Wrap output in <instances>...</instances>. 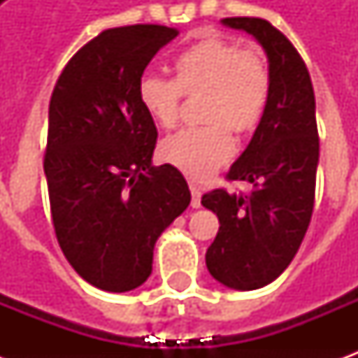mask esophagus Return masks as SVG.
<instances>
[{
    "instance_id": "1",
    "label": "esophagus",
    "mask_w": 358,
    "mask_h": 358,
    "mask_svg": "<svg viewBox=\"0 0 358 358\" xmlns=\"http://www.w3.org/2000/svg\"><path fill=\"white\" fill-rule=\"evenodd\" d=\"M189 192H192V207L194 209H199L201 207V189L197 184L189 182Z\"/></svg>"
}]
</instances>
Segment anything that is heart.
<instances>
[{
  "label": "heart",
  "instance_id": "obj_1",
  "mask_svg": "<svg viewBox=\"0 0 358 358\" xmlns=\"http://www.w3.org/2000/svg\"><path fill=\"white\" fill-rule=\"evenodd\" d=\"M270 69L255 48L220 36L203 38L174 59V78L143 74L138 82V101L161 128L178 120L180 97L201 95V128L172 134L161 143L164 163L194 180L209 178L234 155V138L253 132L268 107Z\"/></svg>",
  "mask_w": 358,
  "mask_h": 358
}]
</instances>
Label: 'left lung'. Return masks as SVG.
I'll return each instance as SVG.
<instances>
[{"mask_svg": "<svg viewBox=\"0 0 358 358\" xmlns=\"http://www.w3.org/2000/svg\"><path fill=\"white\" fill-rule=\"evenodd\" d=\"M222 24L243 30L268 57V107L240 159L226 174L248 180V195L213 189L201 197L220 228L205 255L210 276L232 289H259L292 263L315 207L318 128L307 65L293 43L264 19L230 17Z\"/></svg>", "mask_w": 358, "mask_h": 358, "instance_id": "8db88e82", "label": "left lung"}]
</instances>
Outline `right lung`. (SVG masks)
<instances>
[{"instance_id":"add662e5","label":"right lung","mask_w":358,"mask_h":358,"mask_svg":"<svg viewBox=\"0 0 358 358\" xmlns=\"http://www.w3.org/2000/svg\"><path fill=\"white\" fill-rule=\"evenodd\" d=\"M176 28L103 30L74 53L50 101L51 218L66 261L103 292L136 289L151 274L159 236L189 205L172 164L153 166L157 128L138 101V82Z\"/></svg>"}]
</instances>
